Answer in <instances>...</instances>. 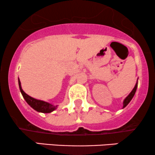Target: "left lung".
<instances>
[{
    "instance_id": "1",
    "label": "left lung",
    "mask_w": 155,
    "mask_h": 155,
    "mask_svg": "<svg viewBox=\"0 0 155 155\" xmlns=\"http://www.w3.org/2000/svg\"><path fill=\"white\" fill-rule=\"evenodd\" d=\"M137 87H138V81H137V82H136V85H135V87H134V88L133 89V90L130 92V93L129 95L125 97V99H124V101H123V108L126 107V106H127V105H128L129 103L130 102V101L133 99V96H134L135 93H136V92Z\"/></svg>"
}]
</instances>
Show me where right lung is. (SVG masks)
Instances as JSON below:
<instances>
[{"label": "right lung", "mask_w": 155, "mask_h": 155, "mask_svg": "<svg viewBox=\"0 0 155 155\" xmlns=\"http://www.w3.org/2000/svg\"><path fill=\"white\" fill-rule=\"evenodd\" d=\"M18 83L19 90H20V92L24 99L28 103V104L36 111L41 112V113H51V112L54 111L57 107H58V106H54V105L49 104L48 102L38 100V99L33 98V97H31V96L28 95V94H26L25 92L23 91L22 87H21V82L19 81V79H18Z\"/></svg>", "instance_id": "right-lung-1"}]
</instances>
